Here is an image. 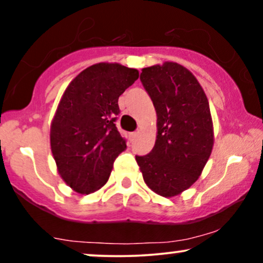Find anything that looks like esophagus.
<instances>
[{
    "label": "esophagus",
    "mask_w": 263,
    "mask_h": 263,
    "mask_svg": "<svg viewBox=\"0 0 263 263\" xmlns=\"http://www.w3.org/2000/svg\"><path fill=\"white\" fill-rule=\"evenodd\" d=\"M129 136H131V138H135L136 136H137V132H131V134H129Z\"/></svg>",
    "instance_id": "esophagus-1"
}]
</instances>
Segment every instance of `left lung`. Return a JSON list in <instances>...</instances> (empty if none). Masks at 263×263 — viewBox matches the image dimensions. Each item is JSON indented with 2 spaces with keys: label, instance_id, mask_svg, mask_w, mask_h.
<instances>
[{
  "label": "left lung",
  "instance_id": "left-lung-1",
  "mask_svg": "<svg viewBox=\"0 0 263 263\" xmlns=\"http://www.w3.org/2000/svg\"><path fill=\"white\" fill-rule=\"evenodd\" d=\"M140 79L156 108L157 140L149 155L136 161L148 188L171 198L197 182L211 155L209 101L197 78L178 63L143 68Z\"/></svg>",
  "mask_w": 263,
  "mask_h": 263
}]
</instances>
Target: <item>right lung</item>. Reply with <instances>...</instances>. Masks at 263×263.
Returning <instances> with one entry per match:
<instances>
[{"instance_id": "right-lung-1", "label": "right lung", "mask_w": 263, "mask_h": 263, "mask_svg": "<svg viewBox=\"0 0 263 263\" xmlns=\"http://www.w3.org/2000/svg\"><path fill=\"white\" fill-rule=\"evenodd\" d=\"M138 79L137 69L99 63L69 84L50 125V148L63 180L75 192L90 194L108 180L126 140L115 121L119 98Z\"/></svg>"}]
</instances>
